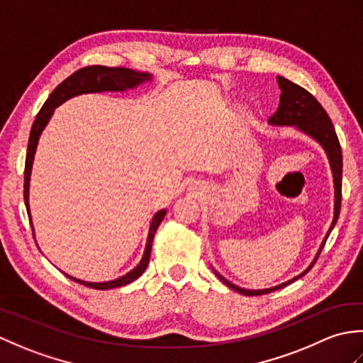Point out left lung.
<instances>
[{
	"label": "left lung",
	"mask_w": 363,
	"mask_h": 363,
	"mask_svg": "<svg viewBox=\"0 0 363 363\" xmlns=\"http://www.w3.org/2000/svg\"><path fill=\"white\" fill-rule=\"evenodd\" d=\"M277 84H279V89H281L279 107H277V111L274 112V115L269 117L268 123H269V125H273V126H296V129H299L301 133H304L309 137H312L313 140L320 143L323 146V150L326 151L329 164H330V169H333V176H334V189H335L334 220H333V225H330V228L328 230L325 240H323V243L320 246L317 256H315V259H313L312 264L309 265V268H306L303 273L298 274L296 277H293V279L276 285V287L264 289V290L242 289V287H238V285L225 279V277H223L218 272H215V269H213L215 274L220 277V281H223V284H226L229 289L242 293V295H245V296L265 295V293L279 290V289L285 287V285L291 284L293 281L299 279V277H303L306 273H309V269L313 267L315 262H317L320 252L323 250V246H325L328 237L330 234V230L334 229L335 223L338 220V215H340L343 157H342L340 142H338V137L335 134L333 121H330L326 111L323 109V106L306 89L298 86V84H295V82L282 78V76H277Z\"/></svg>",
	"instance_id": "left-lung-1"
}]
</instances>
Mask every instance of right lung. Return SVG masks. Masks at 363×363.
<instances>
[{"label":"right lung","instance_id":"obj_1","mask_svg":"<svg viewBox=\"0 0 363 363\" xmlns=\"http://www.w3.org/2000/svg\"><path fill=\"white\" fill-rule=\"evenodd\" d=\"M146 81H151L150 73L135 72V70H130V68H123V67L90 65V67L81 68V70H78V72H74L72 76H68L64 82H60L59 86L52 90V94L48 96V99H46L45 104L42 106L40 112L37 113V117L33 123V128H30L29 142H28L26 164H25V204H26L29 220H30V211H29L30 169H33V162H34V156H35L38 138H40V134L43 133L45 126L48 125L50 118L52 117L54 109L73 96H78L82 94H96V91H125L128 89H134L137 86H140V84H143ZM165 215H167V211L162 209L152 217L143 257L140 262H138V265L134 269H130V272L126 273L125 276H120V277H117V279L107 281V282H87V281L76 279V277H73L70 274H65V276L70 277V279H73L74 282H79L82 285H87V287L96 289V290L117 289V287H123V285L135 281L137 277L142 276V273L145 272L146 267H148V264H150L152 238L160 225V221L164 220ZM33 233H34V229H33Z\"/></svg>","mask_w":363,"mask_h":363}]
</instances>
